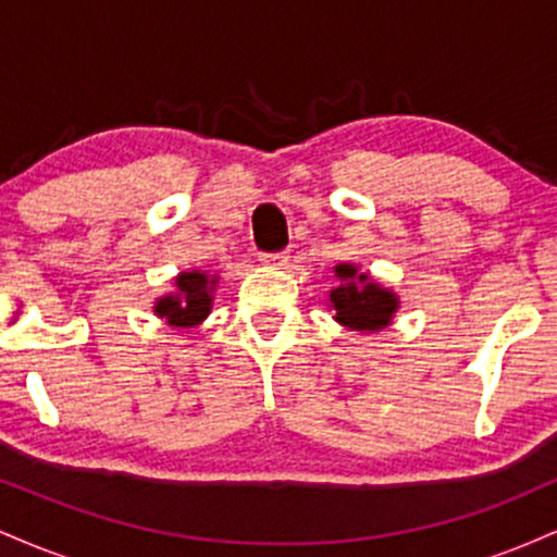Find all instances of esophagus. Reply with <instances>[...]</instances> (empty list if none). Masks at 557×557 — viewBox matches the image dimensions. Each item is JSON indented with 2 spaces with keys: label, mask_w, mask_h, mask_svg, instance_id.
I'll return each instance as SVG.
<instances>
[{
  "label": "esophagus",
  "mask_w": 557,
  "mask_h": 557,
  "mask_svg": "<svg viewBox=\"0 0 557 557\" xmlns=\"http://www.w3.org/2000/svg\"><path fill=\"white\" fill-rule=\"evenodd\" d=\"M259 261L267 267H274V270H285L287 261H290V253L287 251H274V253H259Z\"/></svg>",
  "instance_id": "obj_1"
}]
</instances>
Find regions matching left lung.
Listing matches in <instances>:
<instances>
[{"label":"left lung","instance_id":"1","mask_svg":"<svg viewBox=\"0 0 557 557\" xmlns=\"http://www.w3.org/2000/svg\"><path fill=\"white\" fill-rule=\"evenodd\" d=\"M337 277L345 280L330 293V304L335 306V319L345 327L374 332L382 330L398 309V298L385 287L369 283L367 274L350 264L335 267Z\"/></svg>","mask_w":557,"mask_h":557}]
</instances>
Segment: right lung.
Instances as JSON below:
<instances>
[{
  "label": "right lung",
  "instance_id": "obj_1",
  "mask_svg": "<svg viewBox=\"0 0 557 557\" xmlns=\"http://www.w3.org/2000/svg\"><path fill=\"white\" fill-rule=\"evenodd\" d=\"M175 296L159 298L154 311L175 327H194L212 309V285L203 272H183L175 280Z\"/></svg>",
  "mask_w": 557,
  "mask_h": 557
}]
</instances>
